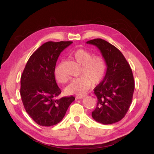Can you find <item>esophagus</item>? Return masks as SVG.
<instances>
[{"label":"esophagus","instance_id":"34e87169","mask_svg":"<svg viewBox=\"0 0 154 154\" xmlns=\"http://www.w3.org/2000/svg\"><path fill=\"white\" fill-rule=\"evenodd\" d=\"M85 97H86L85 94H83V95H77L76 96V98L77 99H83Z\"/></svg>","mask_w":154,"mask_h":154}]
</instances>
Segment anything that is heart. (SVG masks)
<instances>
[{"instance_id": "1", "label": "heart", "mask_w": 154, "mask_h": 154, "mask_svg": "<svg viewBox=\"0 0 154 154\" xmlns=\"http://www.w3.org/2000/svg\"><path fill=\"white\" fill-rule=\"evenodd\" d=\"M71 57L77 63L82 65L81 76L74 79L66 87V92L69 94L82 95L89 90L93 83L98 84L105 77L107 70L106 60L101 55H94L89 50L78 49L71 55ZM55 79L60 83H65L67 77L63 71V64L59 63L54 69Z\"/></svg>"}]
</instances>
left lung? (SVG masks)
I'll return each mask as SVG.
<instances>
[{
	"label": "left lung",
	"mask_w": 154,
	"mask_h": 154,
	"mask_svg": "<svg viewBox=\"0 0 154 154\" xmlns=\"http://www.w3.org/2000/svg\"><path fill=\"white\" fill-rule=\"evenodd\" d=\"M87 44L99 48L107 64L105 77L94 89L97 104L92 117L103 124L117 122L125 116L132 103L135 87L132 69L121 51L108 42L97 38Z\"/></svg>",
	"instance_id": "8db88e82"
}]
</instances>
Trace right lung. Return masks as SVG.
Instances as JSON below:
<instances>
[{
    "mask_svg": "<svg viewBox=\"0 0 154 154\" xmlns=\"http://www.w3.org/2000/svg\"><path fill=\"white\" fill-rule=\"evenodd\" d=\"M73 42H48L29 58L21 76L20 96L24 109L38 125L51 126L63 119L73 96L55 99L61 91L54 69L61 52Z\"/></svg>",
    "mask_w": 154,
    "mask_h": 154,
    "instance_id": "right-lung-1",
    "label": "right lung"
}]
</instances>
